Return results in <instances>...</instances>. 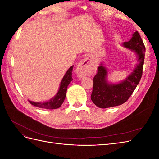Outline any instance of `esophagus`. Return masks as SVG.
Wrapping results in <instances>:
<instances>
[{
  "label": "esophagus",
  "mask_w": 159,
  "mask_h": 159,
  "mask_svg": "<svg viewBox=\"0 0 159 159\" xmlns=\"http://www.w3.org/2000/svg\"><path fill=\"white\" fill-rule=\"evenodd\" d=\"M89 58L87 57L84 60H82L78 66L76 71L77 74L79 77H82L88 74L90 71V68H89Z\"/></svg>",
  "instance_id": "1"
}]
</instances>
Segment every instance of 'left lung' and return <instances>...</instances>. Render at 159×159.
Returning <instances> with one entry per match:
<instances>
[{
  "label": "left lung",
  "instance_id": "1",
  "mask_svg": "<svg viewBox=\"0 0 159 159\" xmlns=\"http://www.w3.org/2000/svg\"><path fill=\"white\" fill-rule=\"evenodd\" d=\"M123 46L133 50L137 56L138 64L132 73L125 80L118 84H109L107 71L102 63L93 78V86L91 99L99 108H108L120 105L132 95L141 78L145 54V47L137 31L133 33L131 40L123 43Z\"/></svg>",
  "mask_w": 159,
  "mask_h": 159
}]
</instances>
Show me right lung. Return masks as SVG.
I'll use <instances>...</instances> for the list:
<instances>
[{"label":"right lung","instance_id":"add662e5","mask_svg":"<svg viewBox=\"0 0 159 159\" xmlns=\"http://www.w3.org/2000/svg\"><path fill=\"white\" fill-rule=\"evenodd\" d=\"M74 66H71L66 71L64 78L60 83V85L59 88V90L57 91V94L50 99L49 101L44 102H34L32 101L28 100V102L34 106H36L40 108H44L47 109H55L59 108L61 104L63 103L64 101L66 98V91L68 86L71 81L73 80L72 79V70H73Z\"/></svg>","mask_w":159,"mask_h":159}]
</instances>
